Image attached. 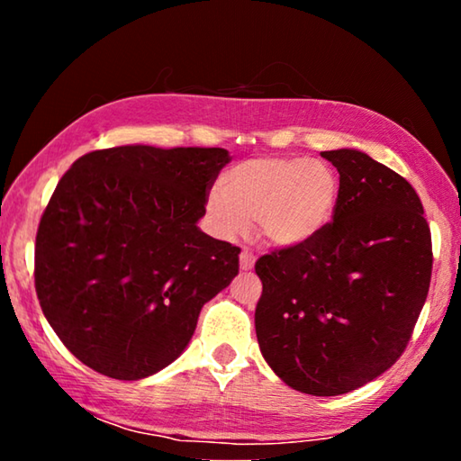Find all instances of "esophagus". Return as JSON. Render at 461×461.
Here are the masks:
<instances>
[{
	"instance_id": "esophagus-1",
	"label": "esophagus",
	"mask_w": 461,
	"mask_h": 461,
	"mask_svg": "<svg viewBox=\"0 0 461 461\" xmlns=\"http://www.w3.org/2000/svg\"><path fill=\"white\" fill-rule=\"evenodd\" d=\"M254 254L249 252V249H241V254H240V268L241 270H252V267H254Z\"/></svg>"
}]
</instances>
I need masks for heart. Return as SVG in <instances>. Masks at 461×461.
I'll return each mask as SVG.
<instances>
[{"mask_svg":"<svg viewBox=\"0 0 461 461\" xmlns=\"http://www.w3.org/2000/svg\"><path fill=\"white\" fill-rule=\"evenodd\" d=\"M338 197L339 178L323 160L252 158L209 191L207 212L223 238L240 236L256 220L272 244L296 246L330 223Z\"/></svg>","mask_w":461,"mask_h":461,"instance_id":"heart-1","label":"heart"}]
</instances>
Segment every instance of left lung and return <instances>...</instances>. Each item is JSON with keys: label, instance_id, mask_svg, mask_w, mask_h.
Segmentation results:
<instances>
[{"label": "left lung", "instance_id": "1", "mask_svg": "<svg viewBox=\"0 0 461 461\" xmlns=\"http://www.w3.org/2000/svg\"><path fill=\"white\" fill-rule=\"evenodd\" d=\"M339 173L333 221L256 262V338L294 390L335 396L399 360L431 283V230L409 181L360 150L321 152Z\"/></svg>", "mask_w": 461, "mask_h": 461}]
</instances>
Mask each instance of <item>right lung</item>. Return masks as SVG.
I'll use <instances>...</instances> for the list:
<instances>
[{
    "label": "right lung",
    "instance_id": "right-lung-1",
    "mask_svg": "<svg viewBox=\"0 0 461 461\" xmlns=\"http://www.w3.org/2000/svg\"><path fill=\"white\" fill-rule=\"evenodd\" d=\"M230 160L223 148L128 144L62 175L38 225L34 285L85 366L140 380L183 354L201 307L240 270V248L197 228Z\"/></svg>",
    "mask_w": 461,
    "mask_h": 461
}]
</instances>
